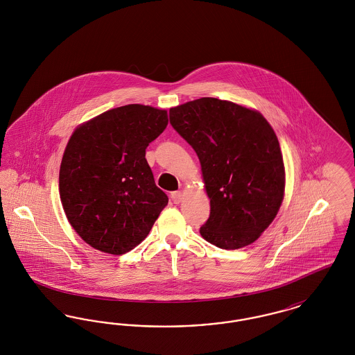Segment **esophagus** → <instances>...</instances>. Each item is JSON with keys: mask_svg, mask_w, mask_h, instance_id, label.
<instances>
[{"mask_svg": "<svg viewBox=\"0 0 355 355\" xmlns=\"http://www.w3.org/2000/svg\"><path fill=\"white\" fill-rule=\"evenodd\" d=\"M170 197H171V200H173V202L174 203H180L182 201V198H184V196H182L181 191H173V193L170 194Z\"/></svg>", "mask_w": 355, "mask_h": 355, "instance_id": "1", "label": "esophagus"}]
</instances>
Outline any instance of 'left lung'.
Here are the masks:
<instances>
[{
  "label": "left lung",
  "mask_w": 355,
  "mask_h": 355,
  "mask_svg": "<svg viewBox=\"0 0 355 355\" xmlns=\"http://www.w3.org/2000/svg\"><path fill=\"white\" fill-rule=\"evenodd\" d=\"M169 117L201 162L210 198L201 236L227 250L253 243L285 193L284 158L270 123L257 110L211 97L171 107Z\"/></svg>",
  "instance_id": "left-lung-1"
}]
</instances>
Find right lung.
Returning a JSON list of instances; mask_svg holds the SVG:
<instances>
[{
  "label": "right lung",
  "instance_id": "add662e5",
  "mask_svg": "<svg viewBox=\"0 0 355 355\" xmlns=\"http://www.w3.org/2000/svg\"><path fill=\"white\" fill-rule=\"evenodd\" d=\"M166 126V110L132 103L85 122L70 137L60 197L70 225L92 248L114 255L130 252L169 202L145 158Z\"/></svg>",
  "mask_w": 355,
  "mask_h": 355
}]
</instances>
